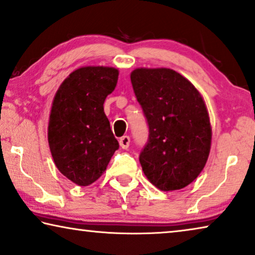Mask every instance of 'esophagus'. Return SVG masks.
<instances>
[{"label":"esophagus","instance_id":"1","mask_svg":"<svg viewBox=\"0 0 255 255\" xmlns=\"http://www.w3.org/2000/svg\"><path fill=\"white\" fill-rule=\"evenodd\" d=\"M119 143H120V146L123 147V149H128L129 143H130V137H129V136H123V137L120 138Z\"/></svg>","mask_w":255,"mask_h":255}]
</instances>
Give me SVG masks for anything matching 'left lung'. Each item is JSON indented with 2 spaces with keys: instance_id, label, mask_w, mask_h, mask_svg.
Returning a JSON list of instances; mask_svg holds the SVG:
<instances>
[{
  "instance_id": "obj_1",
  "label": "left lung",
  "mask_w": 255,
  "mask_h": 255,
  "mask_svg": "<svg viewBox=\"0 0 255 255\" xmlns=\"http://www.w3.org/2000/svg\"><path fill=\"white\" fill-rule=\"evenodd\" d=\"M132 88L149 125L139 154L147 180L161 191L192 183L210 155L212 127L198 89L170 68H135Z\"/></svg>"
}]
</instances>
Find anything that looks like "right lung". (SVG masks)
Returning <instances> with one entry per match:
<instances>
[{"label": "right lung", "instance_id": "1", "mask_svg": "<svg viewBox=\"0 0 255 255\" xmlns=\"http://www.w3.org/2000/svg\"><path fill=\"white\" fill-rule=\"evenodd\" d=\"M118 77L115 67H80L64 80L52 101L48 125L52 159L59 172L80 187L103 175L119 149L103 106Z\"/></svg>", "mask_w": 255, "mask_h": 255}]
</instances>
